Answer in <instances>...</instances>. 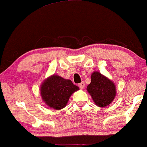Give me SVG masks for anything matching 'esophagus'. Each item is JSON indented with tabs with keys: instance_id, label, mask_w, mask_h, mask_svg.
Segmentation results:
<instances>
[{
	"instance_id": "1",
	"label": "esophagus",
	"mask_w": 147,
	"mask_h": 147,
	"mask_svg": "<svg viewBox=\"0 0 147 147\" xmlns=\"http://www.w3.org/2000/svg\"><path fill=\"white\" fill-rule=\"evenodd\" d=\"M78 86L80 88H84V87H85V83L84 82H81L80 84H78Z\"/></svg>"
}]
</instances>
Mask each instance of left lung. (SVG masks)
<instances>
[{
  "mask_svg": "<svg viewBox=\"0 0 147 147\" xmlns=\"http://www.w3.org/2000/svg\"><path fill=\"white\" fill-rule=\"evenodd\" d=\"M87 90L99 107H106L109 105L116 95L115 84L97 71L91 75V82L87 86Z\"/></svg>",
  "mask_w": 147,
  "mask_h": 147,
  "instance_id": "obj_1",
  "label": "left lung"
}]
</instances>
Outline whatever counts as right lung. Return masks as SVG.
Instances as JSON below:
<instances>
[{
  "label": "right lung",
  "instance_id": "1",
  "mask_svg": "<svg viewBox=\"0 0 147 147\" xmlns=\"http://www.w3.org/2000/svg\"><path fill=\"white\" fill-rule=\"evenodd\" d=\"M79 87L69 79L53 75L45 79L41 86V95L49 107L60 110L66 106L69 98Z\"/></svg>",
  "mask_w": 147,
  "mask_h": 147
}]
</instances>
